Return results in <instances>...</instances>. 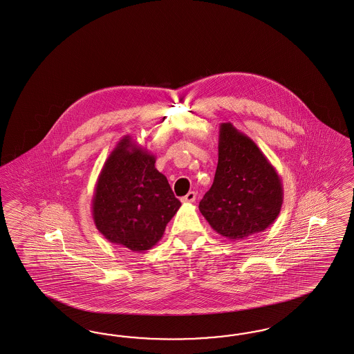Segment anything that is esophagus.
<instances>
[{
	"label": "esophagus",
	"instance_id": "esophagus-1",
	"mask_svg": "<svg viewBox=\"0 0 354 354\" xmlns=\"http://www.w3.org/2000/svg\"><path fill=\"white\" fill-rule=\"evenodd\" d=\"M196 200V194L194 191H191V192H188L187 195L182 197V201L183 203H194Z\"/></svg>",
	"mask_w": 354,
	"mask_h": 354
}]
</instances>
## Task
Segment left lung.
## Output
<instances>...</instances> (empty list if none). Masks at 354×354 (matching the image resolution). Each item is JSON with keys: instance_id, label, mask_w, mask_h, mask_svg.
<instances>
[{"instance_id": "obj_1", "label": "left lung", "mask_w": 354, "mask_h": 354, "mask_svg": "<svg viewBox=\"0 0 354 354\" xmlns=\"http://www.w3.org/2000/svg\"><path fill=\"white\" fill-rule=\"evenodd\" d=\"M282 201L280 175L264 153L232 122H221L214 182L198 204L212 229L232 241L264 232Z\"/></svg>"}]
</instances>
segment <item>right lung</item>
Segmentation results:
<instances>
[{
	"label": "right lung",
	"mask_w": 354,
	"mask_h": 354,
	"mask_svg": "<svg viewBox=\"0 0 354 354\" xmlns=\"http://www.w3.org/2000/svg\"><path fill=\"white\" fill-rule=\"evenodd\" d=\"M156 156L127 134L106 159L91 200L93 220L111 243L144 252L158 243L180 207Z\"/></svg>",
	"instance_id": "add662e5"
}]
</instances>
